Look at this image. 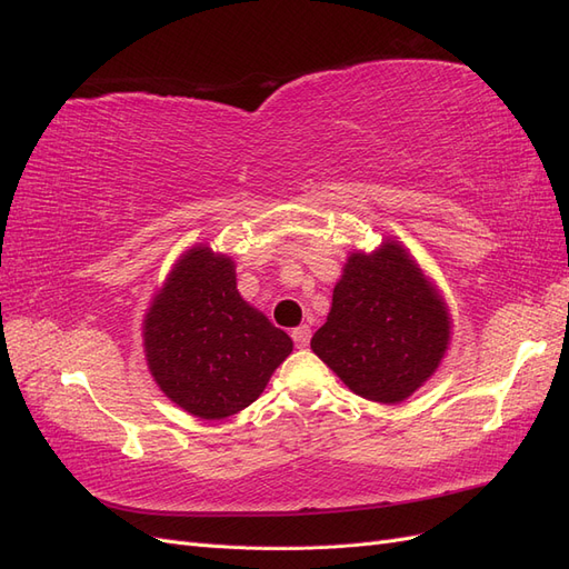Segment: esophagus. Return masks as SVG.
<instances>
[{
  "label": "esophagus",
  "mask_w": 569,
  "mask_h": 569,
  "mask_svg": "<svg viewBox=\"0 0 569 569\" xmlns=\"http://www.w3.org/2000/svg\"><path fill=\"white\" fill-rule=\"evenodd\" d=\"M291 339H295V343H297L299 349H306L308 341H311V327L299 325L297 330H291Z\"/></svg>",
  "instance_id": "1"
}]
</instances>
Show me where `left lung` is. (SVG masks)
<instances>
[{
    "mask_svg": "<svg viewBox=\"0 0 569 569\" xmlns=\"http://www.w3.org/2000/svg\"><path fill=\"white\" fill-rule=\"evenodd\" d=\"M451 318L435 284L399 242L351 253L335 284L313 353L353 393L401 403L439 368Z\"/></svg>",
    "mask_w": 569,
    "mask_h": 569,
    "instance_id": "8db88e82",
    "label": "left lung"
}]
</instances>
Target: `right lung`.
I'll return each mask as SVG.
<instances>
[{"label":"right lung","mask_w":569,"mask_h":569,"mask_svg":"<svg viewBox=\"0 0 569 569\" xmlns=\"http://www.w3.org/2000/svg\"><path fill=\"white\" fill-rule=\"evenodd\" d=\"M291 347L287 332L239 297L232 258L209 247L180 256L144 318L153 380L201 420L251 406Z\"/></svg>","instance_id":"right-lung-1"}]
</instances>
